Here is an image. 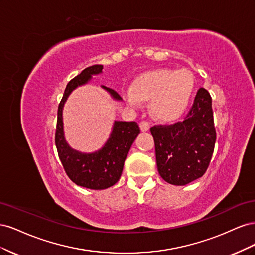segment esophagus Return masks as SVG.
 <instances>
[{
  "label": "esophagus",
  "instance_id": "esophagus-1",
  "mask_svg": "<svg viewBox=\"0 0 255 255\" xmlns=\"http://www.w3.org/2000/svg\"><path fill=\"white\" fill-rule=\"evenodd\" d=\"M139 127H140L141 132H148L150 129V123L148 121H141L139 123Z\"/></svg>",
  "mask_w": 255,
  "mask_h": 255
}]
</instances>
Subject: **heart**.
Segmentation results:
<instances>
[{"mask_svg": "<svg viewBox=\"0 0 255 255\" xmlns=\"http://www.w3.org/2000/svg\"><path fill=\"white\" fill-rule=\"evenodd\" d=\"M195 88V80L186 69H155L140 74L126 91V101L137 107L141 102H151L156 118L170 121L186 111Z\"/></svg>", "mask_w": 255, "mask_h": 255, "instance_id": "heart-1", "label": "heart"}]
</instances>
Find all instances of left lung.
Masks as SVG:
<instances>
[{
	"instance_id": "obj_1",
	"label": "left lung",
	"mask_w": 255,
	"mask_h": 255,
	"mask_svg": "<svg viewBox=\"0 0 255 255\" xmlns=\"http://www.w3.org/2000/svg\"><path fill=\"white\" fill-rule=\"evenodd\" d=\"M155 143L159 175L172 185H186L201 177L213 155L216 130L208 91L200 88L183 121L150 128Z\"/></svg>"
}]
</instances>
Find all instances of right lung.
<instances>
[{
	"label": "right lung",
	"instance_id": "add662e5",
	"mask_svg": "<svg viewBox=\"0 0 255 255\" xmlns=\"http://www.w3.org/2000/svg\"><path fill=\"white\" fill-rule=\"evenodd\" d=\"M102 65L90 66L68 83L63 99L58 105L55 144L58 156L67 175L79 186L89 189H105L120 179L128 153L138 134L139 127L135 121H115L112 134L102 149L94 153H82L73 150L64 136L63 109L69 95L79 86L87 84L91 75L102 72ZM115 100L121 97L114 89L102 86Z\"/></svg>",
	"mask_w": 255,
	"mask_h": 255
}]
</instances>
